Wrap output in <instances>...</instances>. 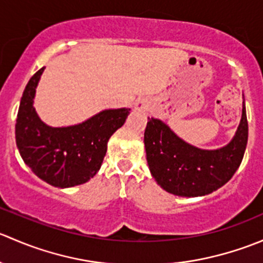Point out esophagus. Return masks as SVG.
<instances>
[{
  "label": "esophagus",
  "mask_w": 263,
  "mask_h": 263,
  "mask_svg": "<svg viewBox=\"0 0 263 263\" xmlns=\"http://www.w3.org/2000/svg\"><path fill=\"white\" fill-rule=\"evenodd\" d=\"M135 108L137 110H140V112H146L148 109V102L146 99H139L136 102V104H135Z\"/></svg>",
  "instance_id": "1"
}]
</instances>
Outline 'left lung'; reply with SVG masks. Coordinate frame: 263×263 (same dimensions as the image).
<instances>
[{"mask_svg":"<svg viewBox=\"0 0 263 263\" xmlns=\"http://www.w3.org/2000/svg\"><path fill=\"white\" fill-rule=\"evenodd\" d=\"M248 122L243 104L242 119L234 139L217 150H201L179 139L158 118H148L145 148L151 174L163 190L183 197L214 192L229 181L242 163Z\"/></svg>","mask_w":263,"mask_h":263,"instance_id":"left-lung-1","label":"left lung"}]
</instances>
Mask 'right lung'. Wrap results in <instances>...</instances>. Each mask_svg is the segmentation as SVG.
<instances>
[{"instance_id": "obj_1", "label": "right lung", "mask_w": 263, "mask_h": 263, "mask_svg": "<svg viewBox=\"0 0 263 263\" xmlns=\"http://www.w3.org/2000/svg\"><path fill=\"white\" fill-rule=\"evenodd\" d=\"M44 67L26 85L18 107L16 145L24 163L42 181L60 188L82 184L98 173L109 137L123 126L129 109H108L80 124L49 127L33 107L35 87Z\"/></svg>"}]
</instances>
